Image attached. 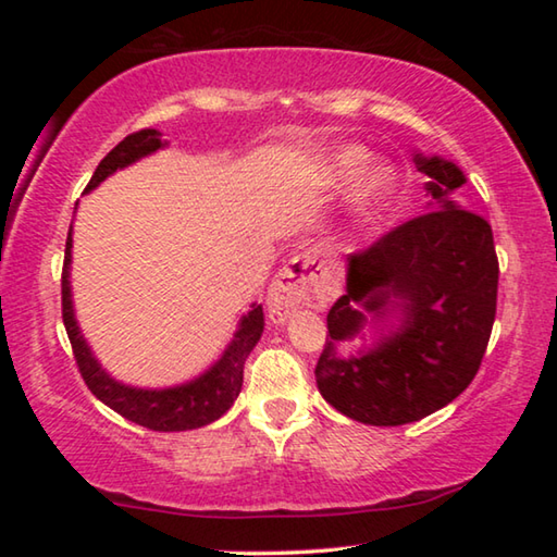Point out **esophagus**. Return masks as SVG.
Here are the masks:
<instances>
[{
	"label": "esophagus",
	"instance_id": "esophagus-1",
	"mask_svg": "<svg viewBox=\"0 0 557 557\" xmlns=\"http://www.w3.org/2000/svg\"><path fill=\"white\" fill-rule=\"evenodd\" d=\"M326 277L324 260L317 256L314 250H307L289 262L287 268L277 272L275 282L270 285L268 305L270 317L275 322H285L292 309L312 305L322 289V282Z\"/></svg>",
	"mask_w": 557,
	"mask_h": 557
}]
</instances>
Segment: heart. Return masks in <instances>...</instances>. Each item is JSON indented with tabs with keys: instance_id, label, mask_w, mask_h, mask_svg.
I'll use <instances>...</instances> for the list:
<instances>
[{
	"instance_id": "b5f03b06",
	"label": "heart",
	"mask_w": 557,
	"mask_h": 557,
	"mask_svg": "<svg viewBox=\"0 0 557 557\" xmlns=\"http://www.w3.org/2000/svg\"><path fill=\"white\" fill-rule=\"evenodd\" d=\"M369 149L344 145L334 149L324 164V176L332 186H346L356 182L354 206L356 213L366 221L375 219V215L388 209L395 199V191H398V174H395V169L388 164L369 166Z\"/></svg>"
}]
</instances>
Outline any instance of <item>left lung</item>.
I'll return each instance as SVG.
<instances>
[{
    "instance_id": "1",
    "label": "left lung",
    "mask_w": 557,
    "mask_h": 557,
    "mask_svg": "<svg viewBox=\"0 0 557 557\" xmlns=\"http://www.w3.org/2000/svg\"><path fill=\"white\" fill-rule=\"evenodd\" d=\"M430 176L428 213L348 256L346 295L326 314L329 338L317 361V385L329 405L363 425L395 428L445 408L474 381L496 317L498 258L482 215L461 209L467 182L457 164L414 154ZM401 312V324L358 357L335 344L364 323Z\"/></svg>"
}]
</instances>
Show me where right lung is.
Returning <instances> with one entry per match:
<instances>
[{"instance_id":"1","label":"right lung","mask_w":557,"mask_h":557,"mask_svg":"<svg viewBox=\"0 0 557 557\" xmlns=\"http://www.w3.org/2000/svg\"><path fill=\"white\" fill-rule=\"evenodd\" d=\"M166 143L162 139L159 129H139L132 132L122 143L108 152V157L98 164L96 174L86 186V191H92L100 182H106L110 174L117 169H125L135 164L137 159L162 149ZM71 248H73V228L69 231V240H65V258H63V275H61V307H63V324L69 332L73 358L78 363V371L83 381L96 395L122 418L137 425L157 430V432H182V430H196L209 425V422L219 420L221 414L231 408L238 398L243 388V366L245 358L250 356L252 348L260 342L262 329H265V317H262V307L252 305L248 314L240 319V329L235 332L233 342L225 348L223 356L215 361L209 371L201 373L199 379L188 381L184 385H174V388L162 391H147V388H132V385L120 383L110 379L106 369L92 356L90 346L83 338L78 322L73 314V299H71Z\"/></svg>"}]
</instances>
